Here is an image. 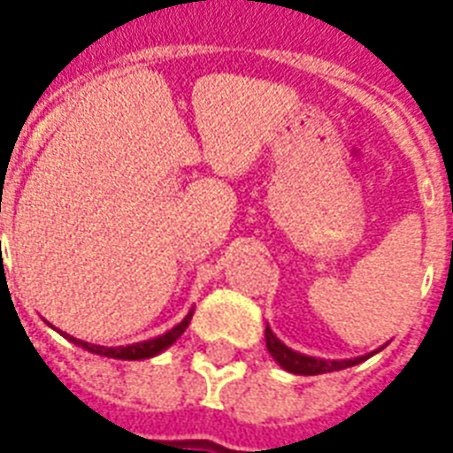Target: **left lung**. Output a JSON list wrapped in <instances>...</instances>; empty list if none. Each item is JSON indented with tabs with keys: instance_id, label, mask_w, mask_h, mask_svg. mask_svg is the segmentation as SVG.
<instances>
[{
	"instance_id": "obj_1",
	"label": "left lung",
	"mask_w": 453,
	"mask_h": 453,
	"mask_svg": "<svg viewBox=\"0 0 453 453\" xmlns=\"http://www.w3.org/2000/svg\"><path fill=\"white\" fill-rule=\"evenodd\" d=\"M265 345H268L270 355L277 359V365L284 366V369L291 373H301V376H317V373L338 372V369H348V366H355L359 365L362 359H366V357H355V359L308 357V355H301V352L287 348V345H284L282 341L270 331V326H265Z\"/></svg>"
}]
</instances>
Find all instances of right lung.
<instances>
[{
  "label": "right lung",
  "instance_id": "obj_1",
  "mask_svg": "<svg viewBox=\"0 0 453 453\" xmlns=\"http://www.w3.org/2000/svg\"><path fill=\"white\" fill-rule=\"evenodd\" d=\"M192 319V310L185 315V319L180 324H176L173 329H169L166 334L162 336L150 338V341H143V343H134V345H124V348H105V345H91V343H84V341H77V338L67 336L73 343L81 345L84 350L88 352H96V355H105V357H115V359H145V357H152L157 352H162L164 348H169L173 341H176L185 329H188V324Z\"/></svg>",
  "mask_w": 453,
  "mask_h": 453
}]
</instances>
